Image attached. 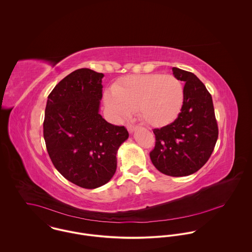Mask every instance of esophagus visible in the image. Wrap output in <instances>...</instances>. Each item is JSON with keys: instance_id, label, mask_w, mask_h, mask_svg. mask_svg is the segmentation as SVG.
Instances as JSON below:
<instances>
[{"instance_id": "34e87169", "label": "esophagus", "mask_w": 252, "mask_h": 252, "mask_svg": "<svg viewBox=\"0 0 252 252\" xmlns=\"http://www.w3.org/2000/svg\"><path fill=\"white\" fill-rule=\"evenodd\" d=\"M127 129H128L129 133H134V132L137 130V126L132 125V124H129V125L127 126Z\"/></svg>"}]
</instances>
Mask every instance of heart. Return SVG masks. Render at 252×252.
Masks as SVG:
<instances>
[{"label":"heart","mask_w":252,"mask_h":252,"mask_svg":"<svg viewBox=\"0 0 252 252\" xmlns=\"http://www.w3.org/2000/svg\"><path fill=\"white\" fill-rule=\"evenodd\" d=\"M104 102L116 119H123L137 110L145 123L163 126L179 114L183 103V86L172 74L131 75L107 90Z\"/></svg>","instance_id":"1"}]
</instances>
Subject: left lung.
I'll return each mask as SVG.
<instances>
[{
	"label": "left lung",
	"instance_id": "left-lung-1",
	"mask_svg": "<svg viewBox=\"0 0 252 252\" xmlns=\"http://www.w3.org/2000/svg\"><path fill=\"white\" fill-rule=\"evenodd\" d=\"M183 87V103L177 119L154 129L155 146L150 159L155 168L171 177H185L199 171L210 159L218 138L213 98L192 72L173 68Z\"/></svg>",
	"mask_w": 252,
	"mask_h": 252
}]
</instances>
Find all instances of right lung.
I'll return each instance as SVG.
<instances>
[{"instance_id": "right-lung-1", "label": "right lung", "mask_w": 252, "mask_h": 252, "mask_svg": "<svg viewBox=\"0 0 252 252\" xmlns=\"http://www.w3.org/2000/svg\"><path fill=\"white\" fill-rule=\"evenodd\" d=\"M104 74L78 69L64 77L47 98L43 138L57 171L77 186L94 189L116 171L117 149L129 133L99 113Z\"/></svg>"}]
</instances>
